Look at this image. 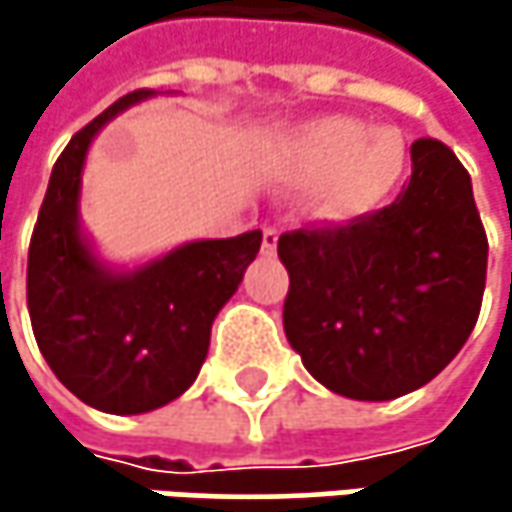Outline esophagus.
I'll return each instance as SVG.
<instances>
[{
	"mask_svg": "<svg viewBox=\"0 0 512 512\" xmlns=\"http://www.w3.org/2000/svg\"><path fill=\"white\" fill-rule=\"evenodd\" d=\"M263 255H275L278 249V231L275 228H263V243H260Z\"/></svg>",
	"mask_w": 512,
	"mask_h": 512,
	"instance_id": "1",
	"label": "esophagus"
}]
</instances>
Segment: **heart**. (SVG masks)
<instances>
[{"instance_id": "b5f03b06", "label": "heart", "mask_w": 512, "mask_h": 512, "mask_svg": "<svg viewBox=\"0 0 512 512\" xmlns=\"http://www.w3.org/2000/svg\"><path fill=\"white\" fill-rule=\"evenodd\" d=\"M406 145L397 130H373L356 118H314L284 136L275 171L290 186H320L323 219H356L382 207L406 174Z\"/></svg>"}]
</instances>
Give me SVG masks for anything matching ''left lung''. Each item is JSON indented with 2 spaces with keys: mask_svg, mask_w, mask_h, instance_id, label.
<instances>
[{
  "mask_svg": "<svg viewBox=\"0 0 512 512\" xmlns=\"http://www.w3.org/2000/svg\"><path fill=\"white\" fill-rule=\"evenodd\" d=\"M471 177L436 139L412 145L394 204L347 225L278 237L284 335L308 373L353 400H394L439 376L468 341L486 287Z\"/></svg>",
  "mask_w": 512,
  "mask_h": 512,
  "instance_id": "8db88e82",
  "label": "left lung"
}]
</instances>
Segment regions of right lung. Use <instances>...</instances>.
Returning a JSON list of instances; mask_svg holds the SVG:
<instances>
[{
	"label": "right lung",
	"instance_id": "1",
	"mask_svg": "<svg viewBox=\"0 0 512 512\" xmlns=\"http://www.w3.org/2000/svg\"><path fill=\"white\" fill-rule=\"evenodd\" d=\"M139 88L85 124L55 159L29 246L26 302L35 341L82 403L142 415L177 400L198 376L210 329L260 252V231L195 240L118 272L79 228L82 165L94 136L124 109L154 97Z\"/></svg>",
	"mask_w": 512,
	"mask_h": 512
}]
</instances>
